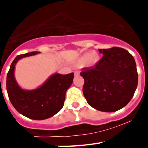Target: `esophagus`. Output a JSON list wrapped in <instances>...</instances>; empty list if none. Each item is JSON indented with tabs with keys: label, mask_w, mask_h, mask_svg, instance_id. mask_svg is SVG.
Masks as SVG:
<instances>
[{
	"label": "esophagus",
	"mask_w": 148,
	"mask_h": 148,
	"mask_svg": "<svg viewBox=\"0 0 148 148\" xmlns=\"http://www.w3.org/2000/svg\"><path fill=\"white\" fill-rule=\"evenodd\" d=\"M79 75V73H78V72H77V71H75V75Z\"/></svg>",
	"instance_id": "esophagus-1"
}]
</instances>
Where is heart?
<instances>
[{"label":"heart","instance_id":"1","mask_svg":"<svg viewBox=\"0 0 148 148\" xmlns=\"http://www.w3.org/2000/svg\"><path fill=\"white\" fill-rule=\"evenodd\" d=\"M99 61V57L95 53H87L84 54L79 58L78 64L81 65H84L87 64L89 66H93L98 61Z\"/></svg>","mask_w":148,"mask_h":148}]
</instances>
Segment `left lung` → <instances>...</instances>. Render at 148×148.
I'll use <instances>...</instances> for the list:
<instances>
[{
    "label": "left lung",
    "instance_id": "left-lung-1",
    "mask_svg": "<svg viewBox=\"0 0 148 148\" xmlns=\"http://www.w3.org/2000/svg\"><path fill=\"white\" fill-rule=\"evenodd\" d=\"M103 57L93 66L84 68L83 93L87 103L102 112H115L127 105L138 84L134 58L119 47L100 49Z\"/></svg>",
    "mask_w": 148,
    "mask_h": 148
}]
</instances>
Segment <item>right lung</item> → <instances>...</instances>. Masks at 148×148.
<instances>
[{"instance_id": "add662e5", "label": "right lung", "mask_w": 148, "mask_h": 148, "mask_svg": "<svg viewBox=\"0 0 148 148\" xmlns=\"http://www.w3.org/2000/svg\"><path fill=\"white\" fill-rule=\"evenodd\" d=\"M38 53L40 52L28 53L14 59L6 76V90L12 104L18 113L31 119L44 120L55 116L62 109L66 90L73 84L74 73H54L37 88L24 90L15 78V66L19 60Z\"/></svg>"}]
</instances>
